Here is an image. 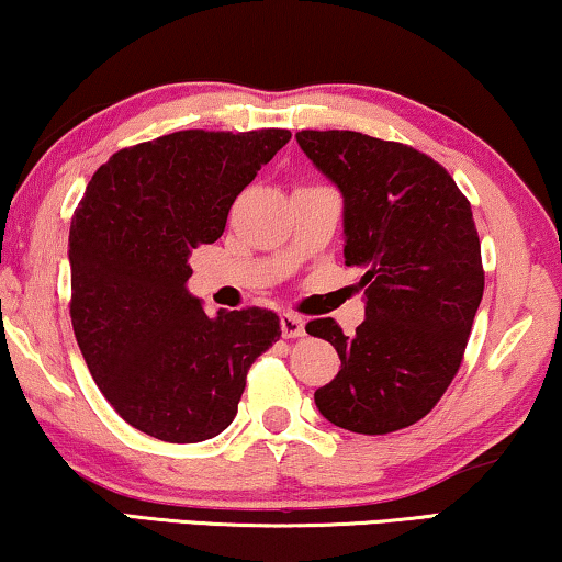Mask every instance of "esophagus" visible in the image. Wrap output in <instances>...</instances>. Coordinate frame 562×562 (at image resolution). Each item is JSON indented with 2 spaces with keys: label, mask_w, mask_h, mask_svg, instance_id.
Segmentation results:
<instances>
[{
  "label": "esophagus",
  "mask_w": 562,
  "mask_h": 562,
  "mask_svg": "<svg viewBox=\"0 0 562 562\" xmlns=\"http://www.w3.org/2000/svg\"><path fill=\"white\" fill-rule=\"evenodd\" d=\"M281 335L283 337H302L304 335V319L294 312L281 314Z\"/></svg>",
  "instance_id": "1"
}]
</instances>
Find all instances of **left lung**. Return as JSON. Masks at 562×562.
Returning <instances> with one entry per match:
<instances>
[{"label":"left lung","instance_id":"8db88e82","mask_svg":"<svg viewBox=\"0 0 562 562\" xmlns=\"http://www.w3.org/2000/svg\"><path fill=\"white\" fill-rule=\"evenodd\" d=\"M296 140L342 191L345 263L366 271L356 335L333 317L306 325L340 356L314 402L350 432H396L435 409L463 363L486 281L471 202L412 145L352 130H302Z\"/></svg>","mask_w":562,"mask_h":562}]
</instances>
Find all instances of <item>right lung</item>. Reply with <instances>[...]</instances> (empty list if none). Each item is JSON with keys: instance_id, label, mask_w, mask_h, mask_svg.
I'll return each mask as SVG.
<instances>
[{"instance_id": "right-lung-1", "label": "right lung", "mask_w": 562, "mask_h": 562, "mask_svg": "<svg viewBox=\"0 0 562 562\" xmlns=\"http://www.w3.org/2000/svg\"><path fill=\"white\" fill-rule=\"evenodd\" d=\"M289 130H181L97 168L68 233L71 325L89 373L127 425L164 442L229 427L245 379L281 337L260 306L206 317L189 256L225 233L229 206Z\"/></svg>"}]
</instances>
